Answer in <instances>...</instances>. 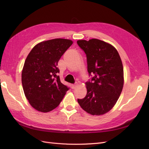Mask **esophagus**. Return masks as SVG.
<instances>
[{"label":"esophagus","mask_w":149,"mask_h":149,"mask_svg":"<svg viewBox=\"0 0 149 149\" xmlns=\"http://www.w3.org/2000/svg\"><path fill=\"white\" fill-rule=\"evenodd\" d=\"M77 86H78V83H75L74 84H72V87H73V88H75Z\"/></svg>","instance_id":"34e87169"}]
</instances>
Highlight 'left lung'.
<instances>
[{
    "label": "left lung",
    "mask_w": 149,
    "mask_h": 149,
    "mask_svg": "<svg viewBox=\"0 0 149 149\" xmlns=\"http://www.w3.org/2000/svg\"><path fill=\"white\" fill-rule=\"evenodd\" d=\"M86 55L88 71L93 75L86 83L87 94L78 102L88 114L100 116L114 106L124 86V70L118 52L112 45L96 38L78 40Z\"/></svg>",
    "instance_id": "1"
}]
</instances>
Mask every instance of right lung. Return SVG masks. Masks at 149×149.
<instances>
[{"instance_id":"right-lung-1","label":"right lung","mask_w":149,"mask_h":149,"mask_svg":"<svg viewBox=\"0 0 149 149\" xmlns=\"http://www.w3.org/2000/svg\"><path fill=\"white\" fill-rule=\"evenodd\" d=\"M73 43L64 38L43 41L36 45L26 57L22 71V86L30 104L38 111L55 109L69 89L57 75V65Z\"/></svg>"}]
</instances>
